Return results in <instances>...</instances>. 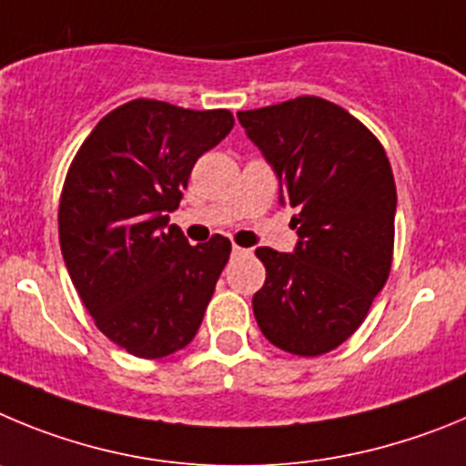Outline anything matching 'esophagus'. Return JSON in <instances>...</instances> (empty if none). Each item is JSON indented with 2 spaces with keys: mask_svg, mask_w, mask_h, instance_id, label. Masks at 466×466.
I'll use <instances>...</instances> for the list:
<instances>
[{
  "mask_svg": "<svg viewBox=\"0 0 466 466\" xmlns=\"http://www.w3.org/2000/svg\"><path fill=\"white\" fill-rule=\"evenodd\" d=\"M246 253V248H241V246H237V243H234L232 246V255H243Z\"/></svg>",
  "mask_w": 466,
  "mask_h": 466,
  "instance_id": "esophagus-1",
  "label": "esophagus"
}]
</instances>
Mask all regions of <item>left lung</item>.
Instances as JSON below:
<instances>
[{"mask_svg":"<svg viewBox=\"0 0 466 466\" xmlns=\"http://www.w3.org/2000/svg\"><path fill=\"white\" fill-rule=\"evenodd\" d=\"M238 123L297 208L292 253L255 250L259 329L285 353L316 358L362 325L383 290L395 246L397 190L383 146L346 108L320 97L238 111Z\"/></svg>","mask_w":466,"mask_h":466,"instance_id":"1","label":"left lung"}]
</instances>
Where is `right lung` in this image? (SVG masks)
<instances>
[{"label":"right lung","mask_w":466,"mask_h":466,"mask_svg":"<svg viewBox=\"0 0 466 466\" xmlns=\"http://www.w3.org/2000/svg\"><path fill=\"white\" fill-rule=\"evenodd\" d=\"M234 127L228 108L157 99L113 108L83 141L60 197V248L95 325L144 360L186 348L229 259V238L190 246L169 213L195 162Z\"/></svg>","instance_id":"right-lung-1"}]
</instances>
